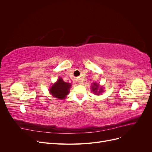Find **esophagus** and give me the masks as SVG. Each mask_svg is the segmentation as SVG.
<instances>
[{"mask_svg": "<svg viewBox=\"0 0 152 152\" xmlns=\"http://www.w3.org/2000/svg\"><path fill=\"white\" fill-rule=\"evenodd\" d=\"M79 84H82V83H81V82H80V83H79Z\"/></svg>", "mask_w": 152, "mask_h": 152, "instance_id": "esophagus-1", "label": "esophagus"}]
</instances>
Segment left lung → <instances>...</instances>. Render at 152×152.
Masks as SVG:
<instances>
[{
	"mask_svg": "<svg viewBox=\"0 0 152 152\" xmlns=\"http://www.w3.org/2000/svg\"><path fill=\"white\" fill-rule=\"evenodd\" d=\"M98 89H99V85L97 84H96V83H94V85L92 86V91L94 92L95 94L98 95L99 93H102V91H103L102 88H99V90L98 91H97L98 90Z\"/></svg>",
	"mask_w": 152,
	"mask_h": 152,
	"instance_id": "1",
	"label": "left lung"
}]
</instances>
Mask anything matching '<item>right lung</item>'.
<instances>
[{
	"instance_id": "add662e5",
	"label": "right lung",
	"mask_w": 152,
	"mask_h": 152,
	"mask_svg": "<svg viewBox=\"0 0 152 152\" xmlns=\"http://www.w3.org/2000/svg\"><path fill=\"white\" fill-rule=\"evenodd\" d=\"M70 86V84L66 83L61 78H59L56 83L51 87L49 91L54 97L59 99H64L69 93Z\"/></svg>"
}]
</instances>
